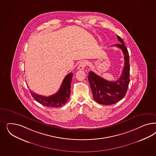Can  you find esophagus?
I'll list each match as a JSON object with an SVG mask.
<instances>
[{
  "label": "esophagus",
  "mask_w": 156,
  "mask_h": 156,
  "mask_svg": "<svg viewBox=\"0 0 156 156\" xmlns=\"http://www.w3.org/2000/svg\"><path fill=\"white\" fill-rule=\"evenodd\" d=\"M86 66H87V62L86 61H81L78 66L77 69L79 70H83L84 69V68L86 67Z\"/></svg>",
  "instance_id": "obj_1"
}]
</instances>
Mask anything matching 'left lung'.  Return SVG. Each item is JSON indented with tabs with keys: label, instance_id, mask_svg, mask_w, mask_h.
I'll list each match as a JSON object with an SVG mask.
<instances>
[{
	"label": "left lung",
	"instance_id": "8db88e82",
	"mask_svg": "<svg viewBox=\"0 0 156 156\" xmlns=\"http://www.w3.org/2000/svg\"><path fill=\"white\" fill-rule=\"evenodd\" d=\"M116 37L121 44L114 46L122 50L125 59V66L119 79L115 81L106 80L92 71L88 76L93 98L101 105H111L122 100L126 95L130 82L129 52L123 40L118 35Z\"/></svg>",
	"mask_w": 156,
	"mask_h": 156
}]
</instances>
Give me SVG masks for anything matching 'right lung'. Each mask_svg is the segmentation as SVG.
<instances>
[{
	"mask_svg": "<svg viewBox=\"0 0 156 156\" xmlns=\"http://www.w3.org/2000/svg\"><path fill=\"white\" fill-rule=\"evenodd\" d=\"M73 74L69 73L66 76L59 90L55 94L49 96L40 95L30 90V93L35 101L42 105L49 107H60L64 106L69 99L70 87Z\"/></svg>",
	"mask_w": 156,
	"mask_h": 156,
	"instance_id": "add662e5",
	"label": "right lung"
}]
</instances>
